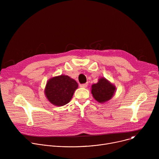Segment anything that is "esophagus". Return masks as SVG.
<instances>
[{
	"instance_id": "obj_1",
	"label": "esophagus",
	"mask_w": 159,
	"mask_h": 159,
	"mask_svg": "<svg viewBox=\"0 0 159 159\" xmlns=\"http://www.w3.org/2000/svg\"><path fill=\"white\" fill-rule=\"evenodd\" d=\"M88 85V83H85V84H80V87H83V88H85L87 87Z\"/></svg>"
}]
</instances>
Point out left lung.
Returning a JSON list of instances; mask_svg holds the SVG:
<instances>
[{
  "label": "left lung",
  "mask_w": 159,
  "mask_h": 159,
  "mask_svg": "<svg viewBox=\"0 0 159 159\" xmlns=\"http://www.w3.org/2000/svg\"><path fill=\"white\" fill-rule=\"evenodd\" d=\"M115 86L104 78L99 79L97 84L92 85L91 93L94 99L99 102H104L112 97L115 92Z\"/></svg>",
  "instance_id": "1"
}]
</instances>
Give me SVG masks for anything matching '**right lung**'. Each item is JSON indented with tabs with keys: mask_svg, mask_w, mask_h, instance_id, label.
Instances as JSON below:
<instances>
[{
	"mask_svg": "<svg viewBox=\"0 0 159 159\" xmlns=\"http://www.w3.org/2000/svg\"><path fill=\"white\" fill-rule=\"evenodd\" d=\"M77 87L78 84L75 80L61 75L50 79L44 92L52 104L62 106L70 102Z\"/></svg>",
	"mask_w": 159,
	"mask_h": 159,
	"instance_id": "add662e5",
	"label": "right lung"
}]
</instances>
